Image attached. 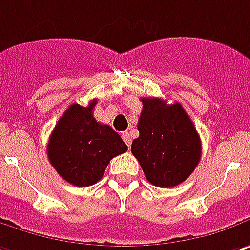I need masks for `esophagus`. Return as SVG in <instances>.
Wrapping results in <instances>:
<instances>
[{"label":"esophagus","mask_w":250,"mask_h":250,"mask_svg":"<svg viewBox=\"0 0 250 250\" xmlns=\"http://www.w3.org/2000/svg\"><path fill=\"white\" fill-rule=\"evenodd\" d=\"M122 137H123V140H125V143L127 144V146H131V136H130L128 131H125V133L122 134Z\"/></svg>","instance_id":"1"}]
</instances>
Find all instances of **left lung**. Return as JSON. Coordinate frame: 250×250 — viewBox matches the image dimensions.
Returning a JSON list of instances; mask_svg holds the SVG:
<instances>
[{"label":"left lung","instance_id":"left-lung-1","mask_svg":"<svg viewBox=\"0 0 250 250\" xmlns=\"http://www.w3.org/2000/svg\"><path fill=\"white\" fill-rule=\"evenodd\" d=\"M140 136L131 144L146 180L158 188H173L189 178L201 157L200 137L180 104L141 98Z\"/></svg>","mask_w":250,"mask_h":250}]
</instances>
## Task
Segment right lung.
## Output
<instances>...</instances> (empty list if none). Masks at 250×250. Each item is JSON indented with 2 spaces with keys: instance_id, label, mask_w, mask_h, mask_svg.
<instances>
[{
  "instance_id": "obj_1",
  "label": "right lung",
  "mask_w": 250,
  "mask_h": 250,
  "mask_svg": "<svg viewBox=\"0 0 250 250\" xmlns=\"http://www.w3.org/2000/svg\"><path fill=\"white\" fill-rule=\"evenodd\" d=\"M96 99L86 107L72 104L54 127L47 146L50 164L61 178L80 188L102 179L110 159L127 151V146L110 125L95 120Z\"/></svg>"
}]
</instances>
